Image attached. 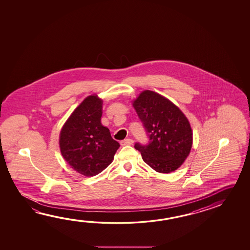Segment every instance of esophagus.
Wrapping results in <instances>:
<instances>
[{"label": "esophagus", "mask_w": 250, "mask_h": 250, "mask_svg": "<svg viewBox=\"0 0 250 250\" xmlns=\"http://www.w3.org/2000/svg\"><path fill=\"white\" fill-rule=\"evenodd\" d=\"M133 143V140L131 139H126V140H121L120 144L121 146H130Z\"/></svg>", "instance_id": "esophagus-1"}]
</instances>
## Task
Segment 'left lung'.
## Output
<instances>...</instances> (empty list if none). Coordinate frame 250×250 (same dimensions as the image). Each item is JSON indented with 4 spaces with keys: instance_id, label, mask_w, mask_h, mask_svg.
Masks as SVG:
<instances>
[{
    "instance_id": "1",
    "label": "left lung",
    "mask_w": 250,
    "mask_h": 250,
    "mask_svg": "<svg viewBox=\"0 0 250 250\" xmlns=\"http://www.w3.org/2000/svg\"><path fill=\"white\" fill-rule=\"evenodd\" d=\"M148 136V144L136 143L148 166L159 173L176 170L192 146L188 119L172 102L151 90H144L132 103Z\"/></svg>"
}]
</instances>
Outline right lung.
<instances>
[{
	"mask_svg": "<svg viewBox=\"0 0 250 250\" xmlns=\"http://www.w3.org/2000/svg\"><path fill=\"white\" fill-rule=\"evenodd\" d=\"M103 101L97 95L86 97L62 127V156L75 171L94 176L110 165L120 145L101 124Z\"/></svg>",
	"mask_w": 250,
	"mask_h": 250,
	"instance_id": "1",
	"label": "right lung"
}]
</instances>
